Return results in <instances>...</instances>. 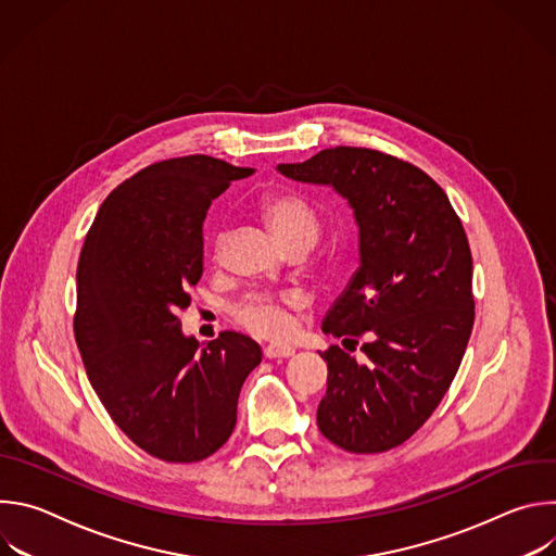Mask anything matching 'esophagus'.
<instances>
[{
	"label": "esophagus",
	"mask_w": 556,
	"mask_h": 556,
	"mask_svg": "<svg viewBox=\"0 0 556 556\" xmlns=\"http://www.w3.org/2000/svg\"><path fill=\"white\" fill-rule=\"evenodd\" d=\"M292 354H294V350L288 348V345H268V348H264L266 358H288Z\"/></svg>",
	"instance_id": "obj_1"
}]
</instances>
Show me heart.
<instances>
[{"mask_svg": "<svg viewBox=\"0 0 556 556\" xmlns=\"http://www.w3.org/2000/svg\"><path fill=\"white\" fill-rule=\"evenodd\" d=\"M262 213L283 249L294 242H305L312 247L316 237H319V215H316V211L303 195L294 191H279L266 195L262 200ZM224 247L226 230H217L213 237L215 257L222 255ZM299 303L301 299L292 292H253L235 305V321L255 337L281 339L292 328L290 309L299 307Z\"/></svg>", "mask_w": 556, "mask_h": 556, "instance_id": "b5f03b06", "label": "heart"}]
</instances>
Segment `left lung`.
<instances>
[{
    "mask_svg": "<svg viewBox=\"0 0 556 556\" xmlns=\"http://www.w3.org/2000/svg\"><path fill=\"white\" fill-rule=\"evenodd\" d=\"M299 182L332 185L354 208L361 266L324 319L339 345L316 412L321 433L350 453L407 442L448 391L475 321L472 257L442 187L416 165L367 149L334 147L279 165Z\"/></svg>",
    "mask_w": 556,
    "mask_h": 556,
    "instance_id": "left-lung-1",
    "label": "left lung"
}]
</instances>
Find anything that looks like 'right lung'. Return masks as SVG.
Wrapping results in <instances>:
<instances>
[{
    "label": "right lung",
    "mask_w": 556,
    "mask_h": 556,
    "mask_svg": "<svg viewBox=\"0 0 556 556\" xmlns=\"http://www.w3.org/2000/svg\"><path fill=\"white\" fill-rule=\"evenodd\" d=\"M251 174L202 153L153 163L108 195L78 257L74 339L88 378L116 427L163 462L213 455L262 363L244 334L198 350L180 330L204 270L206 211Z\"/></svg>",
    "instance_id": "right-lung-1"
}]
</instances>
